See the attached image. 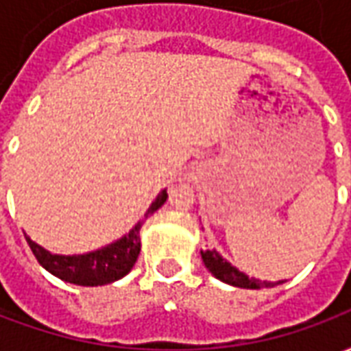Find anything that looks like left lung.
Returning a JSON list of instances; mask_svg holds the SVG:
<instances>
[{
    "label": "left lung",
    "instance_id": "1",
    "mask_svg": "<svg viewBox=\"0 0 351 351\" xmlns=\"http://www.w3.org/2000/svg\"><path fill=\"white\" fill-rule=\"evenodd\" d=\"M203 263L208 271L213 272L214 276L226 284H231L235 287H246V289H259V287H274L282 284V282H261L258 278H250L248 274L241 272L237 267L229 263L228 259H223L216 250H205L201 252Z\"/></svg>",
    "mask_w": 351,
    "mask_h": 351
}]
</instances>
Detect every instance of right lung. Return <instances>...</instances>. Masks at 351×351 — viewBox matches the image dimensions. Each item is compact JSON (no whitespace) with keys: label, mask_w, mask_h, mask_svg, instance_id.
Listing matches in <instances>:
<instances>
[{"label":"right lung","mask_w":351,"mask_h":351,"mask_svg":"<svg viewBox=\"0 0 351 351\" xmlns=\"http://www.w3.org/2000/svg\"><path fill=\"white\" fill-rule=\"evenodd\" d=\"M165 201H167V190H163L156 197L150 208L146 210L145 218L137 221V226L131 229L128 235H123L122 239H118L116 243L108 244L101 250L88 252L80 256H58V254H50L49 250H45L29 237H26V241L37 261L60 280L77 284V286H105V284L123 278L133 269L141 252L138 231L146 218L152 216Z\"/></svg>","instance_id":"right-lung-1"}]
</instances>
